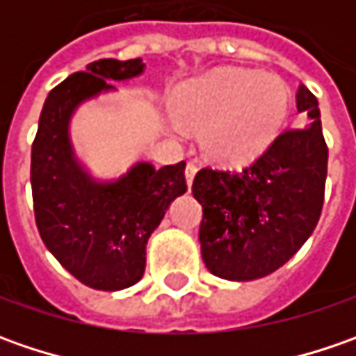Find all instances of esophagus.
<instances>
[{
    "mask_svg": "<svg viewBox=\"0 0 356 356\" xmlns=\"http://www.w3.org/2000/svg\"><path fill=\"white\" fill-rule=\"evenodd\" d=\"M196 172H198V164L196 162H188L186 164V180H188V186H192Z\"/></svg>",
    "mask_w": 356,
    "mask_h": 356,
    "instance_id": "34e87169",
    "label": "esophagus"
}]
</instances>
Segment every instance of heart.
<instances>
[{
	"mask_svg": "<svg viewBox=\"0 0 356 356\" xmlns=\"http://www.w3.org/2000/svg\"><path fill=\"white\" fill-rule=\"evenodd\" d=\"M287 89L277 76L222 71L186 85L176 97L178 117L206 129L208 152L224 162L259 156L285 122Z\"/></svg>",
	"mask_w": 356,
	"mask_h": 356,
	"instance_id": "obj_1",
	"label": "heart"
}]
</instances>
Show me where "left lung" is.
Segmentation results:
<instances>
[{"instance_id":"8db88e82","label":"left lung","mask_w":356,"mask_h":356,"mask_svg":"<svg viewBox=\"0 0 356 356\" xmlns=\"http://www.w3.org/2000/svg\"><path fill=\"white\" fill-rule=\"evenodd\" d=\"M297 111L309 127L283 130L252 164L206 166L194 178L202 259L216 277H266L299 252L319 222L329 148L319 104L305 85L297 90Z\"/></svg>"}]
</instances>
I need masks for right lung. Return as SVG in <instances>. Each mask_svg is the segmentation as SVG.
Returning a JSON list of instances; mask_svg holds the SVG:
<instances>
[{
	"label": "right lung",
	"instance_id": "obj_1",
	"mask_svg": "<svg viewBox=\"0 0 356 356\" xmlns=\"http://www.w3.org/2000/svg\"><path fill=\"white\" fill-rule=\"evenodd\" d=\"M140 59H99L67 76L45 99L31 146L37 229L71 275L99 291H118L144 275L146 243L172 200L182 196L186 162L154 168L138 162L111 184L81 168L69 143V118L85 99L113 89L106 79L140 75Z\"/></svg>",
	"mask_w": 356,
	"mask_h": 356
}]
</instances>
